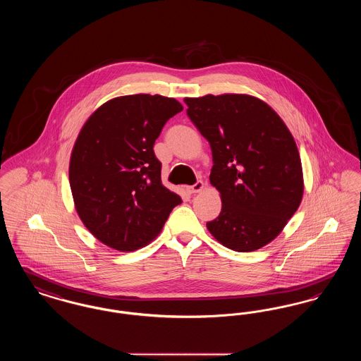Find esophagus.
Masks as SVG:
<instances>
[{
  "mask_svg": "<svg viewBox=\"0 0 361 361\" xmlns=\"http://www.w3.org/2000/svg\"><path fill=\"white\" fill-rule=\"evenodd\" d=\"M203 188H204V183L203 181H196L192 187H188V192L189 193H197Z\"/></svg>",
  "mask_w": 361,
  "mask_h": 361,
  "instance_id": "esophagus-1",
  "label": "esophagus"
}]
</instances>
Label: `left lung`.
<instances>
[{
  "instance_id": "8db88e82",
  "label": "left lung",
  "mask_w": 361,
  "mask_h": 361,
  "mask_svg": "<svg viewBox=\"0 0 361 361\" xmlns=\"http://www.w3.org/2000/svg\"><path fill=\"white\" fill-rule=\"evenodd\" d=\"M184 102L209 142V181L222 197V211L207 228L231 250H257L275 240L302 202V164L291 133L268 104L247 94Z\"/></svg>"
}]
</instances>
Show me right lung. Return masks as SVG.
<instances>
[{
    "instance_id": "add662e5",
    "label": "right lung",
    "mask_w": 361,
    "mask_h": 361,
    "mask_svg": "<svg viewBox=\"0 0 361 361\" xmlns=\"http://www.w3.org/2000/svg\"><path fill=\"white\" fill-rule=\"evenodd\" d=\"M183 105L159 94L103 104L84 124L70 158V188L86 228L106 246L133 252L162 230L181 197L164 187L154 142Z\"/></svg>"
}]
</instances>
